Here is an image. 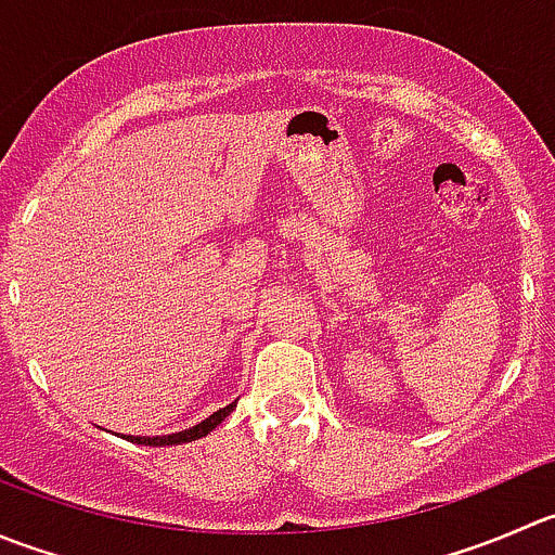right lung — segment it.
<instances>
[{
	"label": "right lung",
	"instance_id": "right-lung-1",
	"mask_svg": "<svg viewBox=\"0 0 555 555\" xmlns=\"http://www.w3.org/2000/svg\"><path fill=\"white\" fill-rule=\"evenodd\" d=\"M235 403H238V401L228 403V406H224V409H219V412H214L211 417H206V421H203V423H197V426L186 428V431H179V434H168V437H127V439H129V442H134V444H149V448H163V444H181V442H195V439H203V437H206V434H211L214 428H217L219 423H222L224 417H228L230 412H233V409H235Z\"/></svg>",
	"mask_w": 555,
	"mask_h": 555
}]
</instances>
